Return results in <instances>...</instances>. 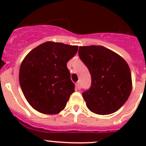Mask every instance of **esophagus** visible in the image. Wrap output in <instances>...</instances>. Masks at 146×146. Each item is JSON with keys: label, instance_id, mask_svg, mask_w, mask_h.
I'll return each instance as SVG.
<instances>
[{"label": "esophagus", "instance_id": "esophagus-1", "mask_svg": "<svg viewBox=\"0 0 146 146\" xmlns=\"http://www.w3.org/2000/svg\"><path fill=\"white\" fill-rule=\"evenodd\" d=\"M76 90H80V82H78L76 83Z\"/></svg>", "mask_w": 146, "mask_h": 146}]
</instances>
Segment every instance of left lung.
<instances>
[{"mask_svg": "<svg viewBox=\"0 0 146 146\" xmlns=\"http://www.w3.org/2000/svg\"><path fill=\"white\" fill-rule=\"evenodd\" d=\"M79 56L92 76L90 89L82 92L87 108L100 115L114 113L131 93L129 65L117 53L100 45L80 46Z\"/></svg>", "mask_w": 146, "mask_h": 146, "instance_id": "obj_1", "label": "left lung"}]
</instances>
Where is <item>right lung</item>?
<instances>
[{
	"mask_svg": "<svg viewBox=\"0 0 146 146\" xmlns=\"http://www.w3.org/2000/svg\"><path fill=\"white\" fill-rule=\"evenodd\" d=\"M77 50L75 45L46 42L25 57L19 68V84L35 110L57 114L65 108L75 89L66 63Z\"/></svg>",
	"mask_w": 146,
	"mask_h": 146,
	"instance_id": "1",
	"label": "right lung"
}]
</instances>
